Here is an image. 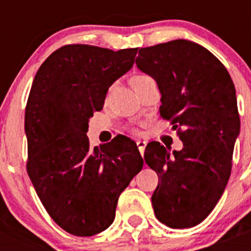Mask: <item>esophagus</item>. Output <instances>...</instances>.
I'll return each mask as SVG.
<instances>
[{"label": "esophagus", "mask_w": 251, "mask_h": 251, "mask_svg": "<svg viewBox=\"0 0 251 251\" xmlns=\"http://www.w3.org/2000/svg\"><path fill=\"white\" fill-rule=\"evenodd\" d=\"M137 146H138L139 152H141L142 154H143V153H145V150H146V146H147V142H146V141H141V139H138V141H137Z\"/></svg>", "instance_id": "esophagus-1"}]
</instances>
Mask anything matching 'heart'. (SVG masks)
<instances>
[{
	"mask_svg": "<svg viewBox=\"0 0 251 251\" xmlns=\"http://www.w3.org/2000/svg\"><path fill=\"white\" fill-rule=\"evenodd\" d=\"M147 77H150V76H146V75H141V76H138V77H136V79H134V83H137V81H139V80H143V79H147Z\"/></svg>",
	"mask_w": 251,
	"mask_h": 251,
	"instance_id": "obj_1",
	"label": "heart"
}]
</instances>
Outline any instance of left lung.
<instances>
[{
	"label": "left lung",
	"mask_w": 251,
	"mask_h": 251,
	"mask_svg": "<svg viewBox=\"0 0 251 251\" xmlns=\"http://www.w3.org/2000/svg\"><path fill=\"white\" fill-rule=\"evenodd\" d=\"M136 64L157 81L159 114L183 143L172 153L156 141L146 147V163L158 175L154 215L172 229L192 227L214 210L231 174L240 132L234 83L220 60L188 40L139 49Z\"/></svg>",
	"instance_id": "1"
}]
</instances>
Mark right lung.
<instances>
[{
  "label": "right lung",
  "instance_id": "obj_1",
  "mask_svg": "<svg viewBox=\"0 0 251 251\" xmlns=\"http://www.w3.org/2000/svg\"><path fill=\"white\" fill-rule=\"evenodd\" d=\"M138 48L65 45L37 70L25 110L27 174L48 214L75 236L110 226L119 195L143 167L130 139L92 148L89 119L109 86L134 64Z\"/></svg>",
  "mask_w": 251,
  "mask_h": 251
}]
</instances>
